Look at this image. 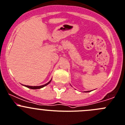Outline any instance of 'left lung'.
Listing matches in <instances>:
<instances>
[{"instance_id":"obj_1","label":"left lung","mask_w":125,"mask_h":125,"mask_svg":"<svg viewBox=\"0 0 125 125\" xmlns=\"http://www.w3.org/2000/svg\"><path fill=\"white\" fill-rule=\"evenodd\" d=\"M89 92V91H87V92Z\"/></svg>"}]
</instances>
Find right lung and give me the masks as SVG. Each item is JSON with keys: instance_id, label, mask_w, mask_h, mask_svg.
Masks as SVG:
<instances>
[{"instance_id": "1", "label": "right lung", "mask_w": 125, "mask_h": 125, "mask_svg": "<svg viewBox=\"0 0 125 125\" xmlns=\"http://www.w3.org/2000/svg\"><path fill=\"white\" fill-rule=\"evenodd\" d=\"M52 80H50V81H49L47 83L45 84V85H41V86H28V85H25V86H26V87L29 88H30V89H40V88H43L44 87V86H47V85H49V83H50V82H51Z\"/></svg>"}]
</instances>
